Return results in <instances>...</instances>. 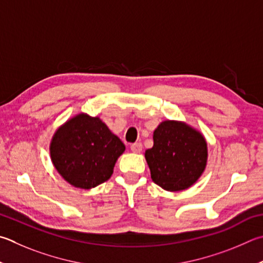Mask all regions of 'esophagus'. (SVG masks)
Returning <instances> with one entry per match:
<instances>
[{"instance_id": "obj_1", "label": "esophagus", "mask_w": 263, "mask_h": 263, "mask_svg": "<svg viewBox=\"0 0 263 263\" xmlns=\"http://www.w3.org/2000/svg\"><path fill=\"white\" fill-rule=\"evenodd\" d=\"M130 148L133 153H140L142 151V144L141 142H135L130 146Z\"/></svg>"}]
</instances>
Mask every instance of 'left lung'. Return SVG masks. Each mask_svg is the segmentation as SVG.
Here are the masks:
<instances>
[{"label":"left lung","mask_w":263,"mask_h":263,"mask_svg":"<svg viewBox=\"0 0 263 263\" xmlns=\"http://www.w3.org/2000/svg\"><path fill=\"white\" fill-rule=\"evenodd\" d=\"M154 145L145 153L155 184L177 192L192 186L207 163V142L186 123L164 121L153 135Z\"/></svg>","instance_id":"1"}]
</instances>
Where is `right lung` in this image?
<instances>
[{"label":"right lung","mask_w":263,"mask_h":263,"mask_svg":"<svg viewBox=\"0 0 263 263\" xmlns=\"http://www.w3.org/2000/svg\"><path fill=\"white\" fill-rule=\"evenodd\" d=\"M49 149L62 177L76 187L89 190L111 177L125 146L99 117L79 114L55 132Z\"/></svg>","instance_id":"1"}]
</instances>
